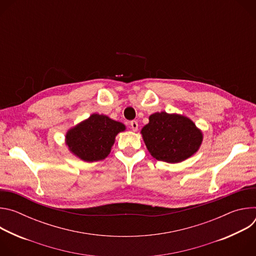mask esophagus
<instances>
[{
    "mask_svg": "<svg viewBox=\"0 0 256 256\" xmlns=\"http://www.w3.org/2000/svg\"><path fill=\"white\" fill-rule=\"evenodd\" d=\"M130 128H132L134 132H136V130H138V122H136V120H132V122H130Z\"/></svg>",
    "mask_w": 256,
    "mask_h": 256,
    "instance_id": "obj_1",
    "label": "esophagus"
}]
</instances>
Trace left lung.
<instances>
[{"label": "left lung", "instance_id": "left-lung-1", "mask_svg": "<svg viewBox=\"0 0 256 256\" xmlns=\"http://www.w3.org/2000/svg\"><path fill=\"white\" fill-rule=\"evenodd\" d=\"M150 154L157 160L179 163L194 155L202 142V132L188 118L165 112L150 116L140 130Z\"/></svg>", "mask_w": 256, "mask_h": 256}]
</instances>
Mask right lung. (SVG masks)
Here are the masks:
<instances>
[{"label": "right lung", "instance_id": "add662e5", "mask_svg": "<svg viewBox=\"0 0 256 256\" xmlns=\"http://www.w3.org/2000/svg\"><path fill=\"white\" fill-rule=\"evenodd\" d=\"M126 126L104 114H93L66 134V144L70 153L86 162L105 159L112 151L118 132Z\"/></svg>", "mask_w": 256, "mask_h": 256}]
</instances>
